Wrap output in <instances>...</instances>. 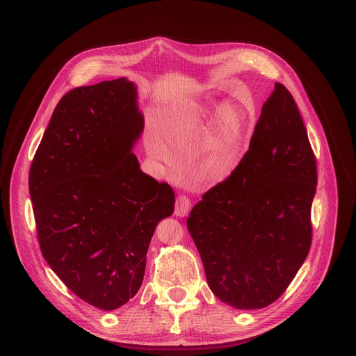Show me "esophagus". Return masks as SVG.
I'll return each mask as SVG.
<instances>
[{
    "label": "esophagus",
    "mask_w": 356,
    "mask_h": 356,
    "mask_svg": "<svg viewBox=\"0 0 356 356\" xmlns=\"http://www.w3.org/2000/svg\"><path fill=\"white\" fill-rule=\"evenodd\" d=\"M191 209H192L191 199L186 196H179L176 200V204H175V215L179 218H184V216H188Z\"/></svg>",
    "instance_id": "esophagus-1"
}]
</instances>
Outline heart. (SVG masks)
Segmentation results:
<instances>
[{"mask_svg": "<svg viewBox=\"0 0 356 356\" xmlns=\"http://www.w3.org/2000/svg\"><path fill=\"white\" fill-rule=\"evenodd\" d=\"M208 124L207 133L193 153L196 175L204 183L227 180L238 167L251 138L255 112L234 101H200L180 105L167 114L161 124V134L149 129L145 148L153 159L170 161L173 153L181 152L192 138Z\"/></svg>", "mask_w": 356, "mask_h": 356, "instance_id": "heart-1", "label": "heart"}]
</instances>
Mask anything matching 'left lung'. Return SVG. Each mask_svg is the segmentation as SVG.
<instances>
[{"instance_id": "left-lung-1", "label": "left lung", "mask_w": 356, "mask_h": 356, "mask_svg": "<svg viewBox=\"0 0 356 356\" xmlns=\"http://www.w3.org/2000/svg\"><path fill=\"white\" fill-rule=\"evenodd\" d=\"M316 184L302 115L277 82L247 154L225 181L203 195L186 222L220 302L263 309L286 291L310 250Z\"/></svg>"}]
</instances>
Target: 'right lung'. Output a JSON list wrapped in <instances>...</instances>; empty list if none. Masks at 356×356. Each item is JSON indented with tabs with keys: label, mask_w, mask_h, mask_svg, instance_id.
Instances as JSON below:
<instances>
[{
	"label": "right lung",
	"mask_w": 356,
	"mask_h": 356,
	"mask_svg": "<svg viewBox=\"0 0 356 356\" xmlns=\"http://www.w3.org/2000/svg\"><path fill=\"white\" fill-rule=\"evenodd\" d=\"M144 129L127 78L69 90L30 167L40 250L83 302L115 310L141 287L149 241L175 211L167 183L143 173L133 148Z\"/></svg>",
	"instance_id": "obj_1"
}]
</instances>
